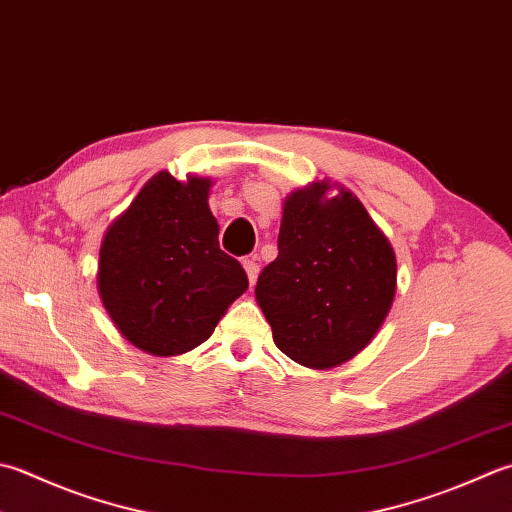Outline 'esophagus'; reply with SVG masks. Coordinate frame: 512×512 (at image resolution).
Instances as JSON below:
<instances>
[{"mask_svg": "<svg viewBox=\"0 0 512 512\" xmlns=\"http://www.w3.org/2000/svg\"><path fill=\"white\" fill-rule=\"evenodd\" d=\"M244 270H246V277H248V284L253 286L257 282V273H259V266L253 262V259H244Z\"/></svg>", "mask_w": 512, "mask_h": 512, "instance_id": "obj_1", "label": "esophagus"}]
</instances>
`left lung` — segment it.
Segmentation results:
<instances>
[{
    "instance_id": "obj_1",
    "label": "left lung",
    "mask_w": 512,
    "mask_h": 512,
    "mask_svg": "<svg viewBox=\"0 0 512 512\" xmlns=\"http://www.w3.org/2000/svg\"><path fill=\"white\" fill-rule=\"evenodd\" d=\"M277 248L255 286L277 348L315 370L362 353L393 306L397 259L357 195L326 177L295 188Z\"/></svg>"
}]
</instances>
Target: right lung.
<instances>
[{
	"instance_id": "right-lung-1",
	"label": "right lung",
	"mask_w": 512,
	"mask_h": 512,
	"mask_svg": "<svg viewBox=\"0 0 512 512\" xmlns=\"http://www.w3.org/2000/svg\"><path fill=\"white\" fill-rule=\"evenodd\" d=\"M210 188V177L177 182L159 170L99 246V299L122 337L148 355L204 344L248 288L242 264L219 248Z\"/></svg>"
}]
</instances>
